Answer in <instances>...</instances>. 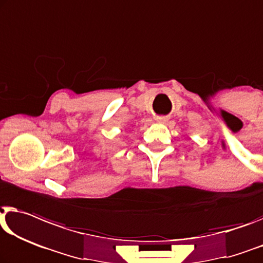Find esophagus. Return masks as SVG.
<instances>
[{
  "mask_svg": "<svg viewBox=\"0 0 263 263\" xmlns=\"http://www.w3.org/2000/svg\"><path fill=\"white\" fill-rule=\"evenodd\" d=\"M155 120L158 121V122H161V123H165V122H167V117L166 116H157L155 117Z\"/></svg>",
  "mask_w": 263,
  "mask_h": 263,
  "instance_id": "obj_1",
  "label": "esophagus"
}]
</instances>
